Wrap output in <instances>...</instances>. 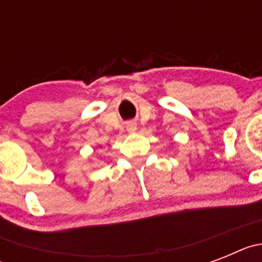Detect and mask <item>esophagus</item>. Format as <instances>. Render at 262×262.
Wrapping results in <instances>:
<instances>
[{
  "label": "esophagus",
  "instance_id": "obj_1",
  "mask_svg": "<svg viewBox=\"0 0 262 262\" xmlns=\"http://www.w3.org/2000/svg\"><path fill=\"white\" fill-rule=\"evenodd\" d=\"M126 129L127 133L129 134H134L138 131V124L135 123V122H128V123H126Z\"/></svg>",
  "mask_w": 262,
  "mask_h": 262
}]
</instances>
